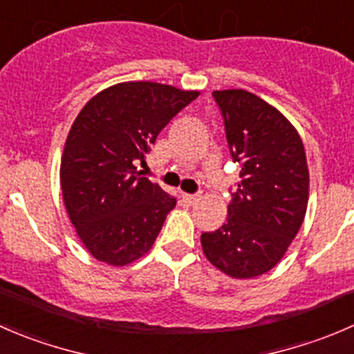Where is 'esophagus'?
I'll return each instance as SVG.
<instances>
[{
	"mask_svg": "<svg viewBox=\"0 0 354 354\" xmlns=\"http://www.w3.org/2000/svg\"><path fill=\"white\" fill-rule=\"evenodd\" d=\"M199 199H201V196L199 194H182L180 201L184 206H192V205H196Z\"/></svg>",
	"mask_w": 354,
	"mask_h": 354,
	"instance_id": "obj_1",
	"label": "esophagus"
}]
</instances>
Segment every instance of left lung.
<instances>
[{"label":"left lung","mask_w":354,"mask_h":354,"mask_svg":"<svg viewBox=\"0 0 354 354\" xmlns=\"http://www.w3.org/2000/svg\"><path fill=\"white\" fill-rule=\"evenodd\" d=\"M241 182L227 222L201 234L206 260L232 279L275 267L306 215L310 172L295 125L275 106L244 89L213 91Z\"/></svg>","instance_id":"1"}]
</instances>
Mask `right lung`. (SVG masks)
Masks as SVG:
<instances>
[{"mask_svg": "<svg viewBox=\"0 0 354 354\" xmlns=\"http://www.w3.org/2000/svg\"><path fill=\"white\" fill-rule=\"evenodd\" d=\"M199 96L149 80H131L91 97L70 127L59 185L70 222L86 250L125 267L155 244L176 198L138 174L162 129Z\"/></svg>", "mask_w": 354, "mask_h": 354, "instance_id": "1", "label": "right lung"}]
</instances>
